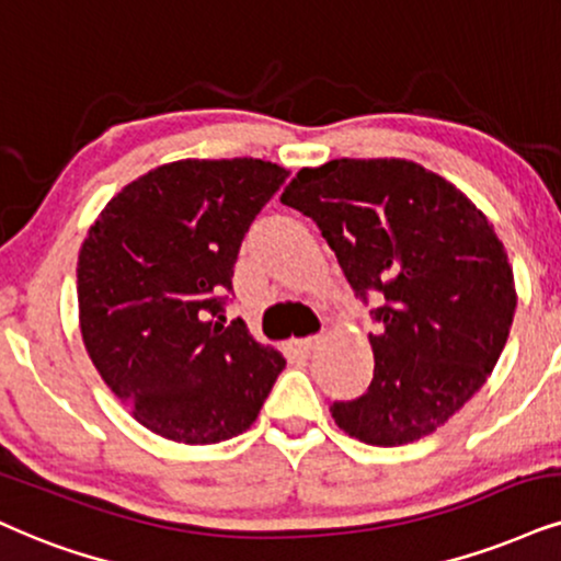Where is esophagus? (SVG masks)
<instances>
[{"instance_id":"esophagus-1","label":"esophagus","mask_w":561,"mask_h":561,"mask_svg":"<svg viewBox=\"0 0 561 561\" xmlns=\"http://www.w3.org/2000/svg\"><path fill=\"white\" fill-rule=\"evenodd\" d=\"M322 343V337L320 335H309V337H294L291 341V345L296 351H299V354H312V351L317 348V345Z\"/></svg>"}]
</instances>
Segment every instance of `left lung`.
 Instances as JSON below:
<instances>
[{
	"instance_id": "left-lung-1",
	"label": "left lung",
	"mask_w": 561,
	"mask_h": 561,
	"mask_svg": "<svg viewBox=\"0 0 561 561\" xmlns=\"http://www.w3.org/2000/svg\"><path fill=\"white\" fill-rule=\"evenodd\" d=\"M320 226L351 288L385 296L369 335L375 379L333 403L358 442H416L471 400L507 343L515 278L489 218L445 176L405 158H337L283 190Z\"/></svg>"
}]
</instances>
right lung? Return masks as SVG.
<instances>
[{"label":"right lung","instance_id":"right-lung-1","mask_svg":"<svg viewBox=\"0 0 561 561\" xmlns=\"http://www.w3.org/2000/svg\"><path fill=\"white\" fill-rule=\"evenodd\" d=\"M286 176L260 158L163 163L108 199L82 241V343L108 390L158 437H237L286 366L220 314L241 239Z\"/></svg>","mask_w":561,"mask_h":561}]
</instances>
